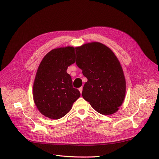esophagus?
Wrapping results in <instances>:
<instances>
[{
  "mask_svg": "<svg viewBox=\"0 0 159 159\" xmlns=\"http://www.w3.org/2000/svg\"><path fill=\"white\" fill-rule=\"evenodd\" d=\"M82 89H83V88H82V87H80L79 89V91L80 92V93H82Z\"/></svg>",
  "mask_w": 159,
  "mask_h": 159,
  "instance_id": "obj_1",
  "label": "esophagus"
}]
</instances>
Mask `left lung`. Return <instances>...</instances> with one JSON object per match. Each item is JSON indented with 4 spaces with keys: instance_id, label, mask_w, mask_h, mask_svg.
<instances>
[{
    "instance_id": "1",
    "label": "left lung",
    "mask_w": 159,
    "mask_h": 159,
    "mask_svg": "<svg viewBox=\"0 0 159 159\" xmlns=\"http://www.w3.org/2000/svg\"><path fill=\"white\" fill-rule=\"evenodd\" d=\"M75 50L76 64L88 79L83 87V98L99 113L116 112L126 95V80L118 58L100 43L85 44Z\"/></svg>"
}]
</instances>
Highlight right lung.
<instances>
[{
    "label": "right lung",
    "mask_w": 159,
    "mask_h": 159,
    "mask_svg": "<svg viewBox=\"0 0 159 159\" xmlns=\"http://www.w3.org/2000/svg\"><path fill=\"white\" fill-rule=\"evenodd\" d=\"M75 62V48L71 46L52 49L41 61L33 83V96L37 109L46 117H63L80 96V91L73 88L71 77L66 71Z\"/></svg>",
    "instance_id": "right-lung-1"
}]
</instances>
